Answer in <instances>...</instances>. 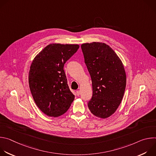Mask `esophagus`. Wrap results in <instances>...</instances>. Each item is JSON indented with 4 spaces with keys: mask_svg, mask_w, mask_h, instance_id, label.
Listing matches in <instances>:
<instances>
[{
    "mask_svg": "<svg viewBox=\"0 0 156 156\" xmlns=\"http://www.w3.org/2000/svg\"><path fill=\"white\" fill-rule=\"evenodd\" d=\"M76 96H80V91H77L76 92Z\"/></svg>",
    "mask_w": 156,
    "mask_h": 156,
    "instance_id": "1",
    "label": "esophagus"
}]
</instances>
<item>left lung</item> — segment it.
<instances>
[{
  "instance_id": "1",
  "label": "left lung",
  "mask_w": 156,
  "mask_h": 156,
  "mask_svg": "<svg viewBox=\"0 0 156 156\" xmlns=\"http://www.w3.org/2000/svg\"><path fill=\"white\" fill-rule=\"evenodd\" d=\"M81 48L92 81L88 108L95 116L106 119L115 112L123 99L126 82L123 65L105 43H85Z\"/></svg>"
}]
</instances>
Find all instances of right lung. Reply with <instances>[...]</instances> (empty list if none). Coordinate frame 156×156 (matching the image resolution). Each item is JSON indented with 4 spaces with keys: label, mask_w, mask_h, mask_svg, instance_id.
<instances>
[{
    "label": "right lung",
    "mask_w": 156,
    "mask_h": 156,
    "mask_svg": "<svg viewBox=\"0 0 156 156\" xmlns=\"http://www.w3.org/2000/svg\"><path fill=\"white\" fill-rule=\"evenodd\" d=\"M79 47L78 44H51L32 62L28 76L30 91L37 106L49 117L65 114L75 99L63 66Z\"/></svg>",
    "instance_id": "obj_1"
}]
</instances>
